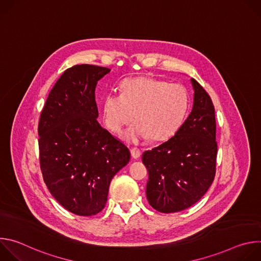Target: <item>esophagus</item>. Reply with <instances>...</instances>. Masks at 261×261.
I'll return each mask as SVG.
<instances>
[{"label": "esophagus", "mask_w": 261, "mask_h": 261, "mask_svg": "<svg viewBox=\"0 0 261 261\" xmlns=\"http://www.w3.org/2000/svg\"><path fill=\"white\" fill-rule=\"evenodd\" d=\"M140 155H141V151L139 150V148H137V147L131 148V156L133 159H138L140 157Z\"/></svg>", "instance_id": "34e87169"}]
</instances>
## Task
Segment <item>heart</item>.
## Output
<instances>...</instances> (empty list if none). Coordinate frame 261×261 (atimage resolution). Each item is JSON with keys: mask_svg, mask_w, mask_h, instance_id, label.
Returning <instances> with one entry per match:
<instances>
[{"mask_svg": "<svg viewBox=\"0 0 261 261\" xmlns=\"http://www.w3.org/2000/svg\"><path fill=\"white\" fill-rule=\"evenodd\" d=\"M120 88L121 94L108 93L103 100V119L110 131L121 133L135 117L137 123L125 138L136 143L150 136L153 140H166L181 126L189 108V95L182 86L134 77L123 81Z\"/></svg>", "mask_w": 261, "mask_h": 261, "instance_id": "heart-1", "label": "heart"}]
</instances>
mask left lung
I'll return each mask as SVG.
<instances>
[{
	"instance_id": "left-lung-1",
	"label": "left lung",
	"mask_w": 261,
	"mask_h": 261,
	"mask_svg": "<svg viewBox=\"0 0 261 261\" xmlns=\"http://www.w3.org/2000/svg\"><path fill=\"white\" fill-rule=\"evenodd\" d=\"M193 107L176 133L142 154L148 171L146 198L161 213L184 211L208 190L216 173L215 107L210 95L191 79Z\"/></svg>"
}]
</instances>
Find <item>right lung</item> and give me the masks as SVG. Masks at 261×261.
Returning <instances> with one entry per match:
<instances>
[{
	"instance_id": "right-lung-1",
	"label": "right lung",
	"mask_w": 261,
	"mask_h": 261,
	"mask_svg": "<svg viewBox=\"0 0 261 261\" xmlns=\"http://www.w3.org/2000/svg\"><path fill=\"white\" fill-rule=\"evenodd\" d=\"M109 68L75 65L51 89L38 125L40 167L51 195L79 216L101 212L128 147L98 123L95 89Z\"/></svg>"
}]
</instances>
